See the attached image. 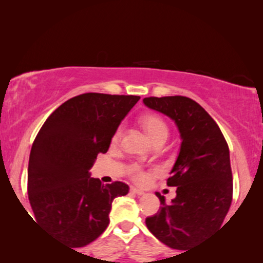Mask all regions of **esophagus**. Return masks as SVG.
Here are the masks:
<instances>
[{"mask_svg": "<svg viewBox=\"0 0 263 263\" xmlns=\"http://www.w3.org/2000/svg\"><path fill=\"white\" fill-rule=\"evenodd\" d=\"M130 192H132V193H134V194H136V195H143V194H145V193L142 192V190H140V189H138V188H135V186H132V188H130Z\"/></svg>", "mask_w": 263, "mask_h": 263, "instance_id": "34e87169", "label": "esophagus"}]
</instances>
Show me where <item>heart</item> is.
<instances>
[{"instance_id":"b5f03b06","label":"heart","mask_w":263,"mask_h":263,"mask_svg":"<svg viewBox=\"0 0 263 263\" xmlns=\"http://www.w3.org/2000/svg\"><path fill=\"white\" fill-rule=\"evenodd\" d=\"M142 124L145 130L147 132V134L149 135L151 140L153 142L158 141V140L165 139L167 138V125L165 123L164 120L157 115H147V116L143 117L142 120ZM122 133V128L120 127L115 132L112 141H117L120 139ZM130 175L133 176V178L138 182H142L146 179V174L142 171V168L139 166V165H133L130 167Z\"/></svg>"}]
</instances>
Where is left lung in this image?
<instances>
[{
	"label": "left lung",
	"mask_w": 263,
	"mask_h": 263,
	"mask_svg": "<svg viewBox=\"0 0 263 263\" xmlns=\"http://www.w3.org/2000/svg\"><path fill=\"white\" fill-rule=\"evenodd\" d=\"M143 104L175 121L182 139L167 178L168 186H177V195L166 203L156 193L161 207L146 218V225L165 246L185 250L220 228L231 206L228 142L207 111L188 97H148Z\"/></svg>",
	"instance_id": "obj_1"
}]
</instances>
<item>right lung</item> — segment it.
<instances>
[{
    "instance_id": "obj_1",
    "label": "right lung",
    "mask_w": 263,
    "mask_h": 263,
    "mask_svg": "<svg viewBox=\"0 0 263 263\" xmlns=\"http://www.w3.org/2000/svg\"><path fill=\"white\" fill-rule=\"evenodd\" d=\"M139 96L84 93L57 107L32 145L27 193L42 228L74 248L96 240L109 225L115 197L127 195L123 182L102 184L89 168L106 153L122 120Z\"/></svg>"
}]
</instances>
